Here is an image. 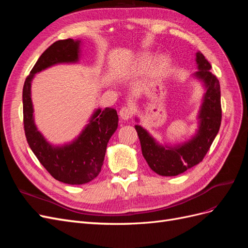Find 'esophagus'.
Segmentation results:
<instances>
[{
    "label": "esophagus",
    "mask_w": 248,
    "mask_h": 248,
    "mask_svg": "<svg viewBox=\"0 0 248 248\" xmlns=\"http://www.w3.org/2000/svg\"><path fill=\"white\" fill-rule=\"evenodd\" d=\"M132 116V109L129 107H123L120 109V117L123 120H129Z\"/></svg>",
    "instance_id": "esophagus-1"
}]
</instances>
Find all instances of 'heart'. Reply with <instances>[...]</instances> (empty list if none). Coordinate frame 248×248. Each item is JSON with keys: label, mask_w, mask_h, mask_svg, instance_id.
Listing matches in <instances>:
<instances>
[{"label": "heart", "mask_w": 248, "mask_h": 248, "mask_svg": "<svg viewBox=\"0 0 248 248\" xmlns=\"http://www.w3.org/2000/svg\"><path fill=\"white\" fill-rule=\"evenodd\" d=\"M151 61H152L151 55L149 54L144 55L139 59V66L140 68H145V67H147ZM168 65H169V59L166 56H160L155 60L154 65H153V72L155 74H160L161 72H163L167 69Z\"/></svg>", "instance_id": "obj_1"}]
</instances>
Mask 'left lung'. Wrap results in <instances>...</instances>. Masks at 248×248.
Returning <instances> with one entry per match:
<instances>
[{
	"mask_svg": "<svg viewBox=\"0 0 248 248\" xmlns=\"http://www.w3.org/2000/svg\"><path fill=\"white\" fill-rule=\"evenodd\" d=\"M196 62L198 71L192 77L201 82L204 89L196 133L183 142L168 146L161 145L140 125H136L142 156L151 170L160 176H177L197 166L209 151L219 131L221 123L219 81L210 71L211 65L200 51L196 54ZM136 121L139 122L138 118Z\"/></svg>",
	"mask_w": 248,
	"mask_h": 248,
	"instance_id": "obj_1",
	"label": "left lung"
}]
</instances>
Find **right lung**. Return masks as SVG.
I'll use <instances>...</instances> for the list:
<instances>
[{
  "label": "right lung",
  "instance_id": "obj_1",
  "mask_svg": "<svg viewBox=\"0 0 248 248\" xmlns=\"http://www.w3.org/2000/svg\"><path fill=\"white\" fill-rule=\"evenodd\" d=\"M80 46L81 40L78 39L52 43L34 65L22 90L24 126L30 148L52 177L70 185L86 184L99 175L108 142L118 128V114L111 108H95L89 123L76 139L64 145H52L35 124L31 87L36 73L58 64L78 63Z\"/></svg>",
  "mask_w": 248,
  "mask_h": 248
}]
</instances>
